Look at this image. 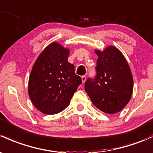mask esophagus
<instances>
[{
  "instance_id": "34e87169",
  "label": "esophagus",
  "mask_w": 153,
  "mask_h": 153,
  "mask_svg": "<svg viewBox=\"0 0 153 153\" xmlns=\"http://www.w3.org/2000/svg\"><path fill=\"white\" fill-rule=\"evenodd\" d=\"M81 80H82V83H85V81H86V77L85 76V75H83V76H81Z\"/></svg>"
}]
</instances>
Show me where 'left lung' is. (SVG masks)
<instances>
[{"mask_svg":"<svg viewBox=\"0 0 153 153\" xmlns=\"http://www.w3.org/2000/svg\"><path fill=\"white\" fill-rule=\"evenodd\" d=\"M95 53L98 56L96 75L86 80L85 91L98 109L109 114L117 113L131 98L133 79L131 69L123 54L114 46Z\"/></svg>","mask_w":153,"mask_h":153,"instance_id":"1","label":"left lung"}]
</instances>
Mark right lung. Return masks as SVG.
<instances>
[{"instance_id":"add662e5","label":"right lung","mask_w":153,"mask_h":153,"mask_svg":"<svg viewBox=\"0 0 153 153\" xmlns=\"http://www.w3.org/2000/svg\"><path fill=\"white\" fill-rule=\"evenodd\" d=\"M70 51L57 42L50 44L33 66L28 94L33 105L45 114H56L70 103L82 80L68 62Z\"/></svg>"}]
</instances>
